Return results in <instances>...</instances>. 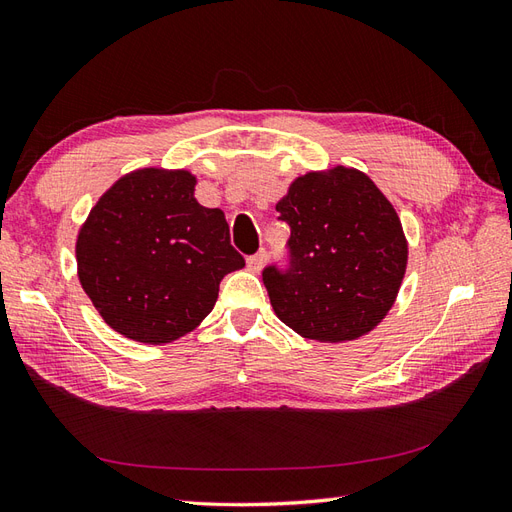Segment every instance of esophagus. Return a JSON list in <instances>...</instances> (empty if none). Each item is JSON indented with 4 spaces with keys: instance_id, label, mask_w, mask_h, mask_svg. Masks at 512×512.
Segmentation results:
<instances>
[{
    "instance_id": "34e87169",
    "label": "esophagus",
    "mask_w": 512,
    "mask_h": 512,
    "mask_svg": "<svg viewBox=\"0 0 512 512\" xmlns=\"http://www.w3.org/2000/svg\"><path fill=\"white\" fill-rule=\"evenodd\" d=\"M265 260H267V252L265 250H260V252L252 254V256H247V269L256 273V271L262 269V265H265Z\"/></svg>"
}]
</instances>
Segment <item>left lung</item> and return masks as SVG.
I'll return each instance as SVG.
<instances>
[{"mask_svg":"<svg viewBox=\"0 0 512 512\" xmlns=\"http://www.w3.org/2000/svg\"><path fill=\"white\" fill-rule=\"evenodd\" d=\"M275 211L290 226L286 265L262 269L278 319L319 342L355 340L388 314L407 269L403 226L362 172H310Z\"/></svg>","mask_w":512,"mask_h":512,"instance_id":"left-lung-1","label":"left lung"}]
</instances>
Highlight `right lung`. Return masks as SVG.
I'll list each match as a JSON object with an SVG mask.
<instances>
[{
    "mask_svg": "<svg viewBox=\"0 0 512 512\" xmlns=\"http://www.w3.org/2000/svg\"><path fill=\"white\" fill-rule=\"evenodd\" d=\"M185 170L122 176L90 211L77 237L79 282L103 321L146 344L196 329L219 282L245 267L219 209L193 198Z\"/></svg>",
    "mask_w": 512,
    "mask_h": 512,
    "instance_id": "obj_1",
    "label": "right lung"
}]
</instances>
